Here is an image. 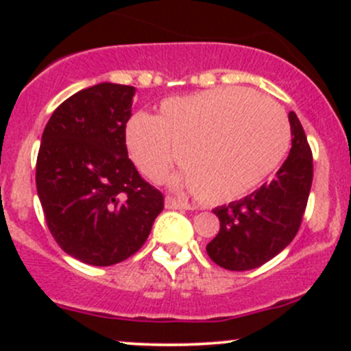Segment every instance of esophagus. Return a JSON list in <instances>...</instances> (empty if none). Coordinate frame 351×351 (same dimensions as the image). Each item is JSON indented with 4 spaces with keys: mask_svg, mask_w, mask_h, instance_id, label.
<instances>
[{
    "mask_svg": "<svg viewBox=\"0 0 351 351\" xmlns=\"http://www.w3.org/2000/svg\"><path fill=\"white\" fill-rule=\"evenodd\" d=\"M165 206L168 209H191V204L186 203V201L173 198V196H167L165 198Z\"/></svg>",
    "mask_w": 351,
    "mask_h": 351,
    "instance_id": "obj_1",
    "label": "esophagus"
}]
</instances>
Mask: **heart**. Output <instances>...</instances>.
<instances>
[{"label":"heart","instance_id":"b5f03b06","mask_svg":"<svg viewBox=\"0 0 351 351\" xmlns=\"http://www.w3.org/2000/svg\"><path fill=\"white\" fill-rule=\"evenodd\" d=\"M127 147L147 178L162 180L180 158L184 170L176 183L206 203H228L279 167L291 147V125L271 99L247 88H215L163 100L156 119L132 117Z\"/></svg>","mask_w":351,"mask_h":351}]
</instances>
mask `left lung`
Returning <instances> with one entry per match:
<instances>
[{"label":"left lung","mask_w":351,"mask_h":351,"mask_svg":"<svg viewBox=\"0 0 351 351\" xmlns=\"http://www.w3.org/2000/svg\"><path fill=\"white\" fill-rule=\"evenodd\" d=\"M292 148L276 178L239 201L216 208L219 232L208 256L228 271H251L284 251L299 231L312 188L313 163L295 112L289 114Z\"/></svg>","instance_id":"obj_1"}]
</instances>
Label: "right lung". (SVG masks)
Listing matches in <instances>:
<instances>
[{
	"label": "right lung",
	"mask_w": 351,
	"mask_h": 351,
	"mask_svg": "<svg viewBox=\"0 0 351 351\" xmlns=\"http://www.w3.org/2000/svg\"><path fill=\"white\" fill-rule=\"evenodd\" d=\"M135 87L102 82L56 108L43 132L36 188L59 247L80 263L112 265L145 244L163 195L128 158L125 127Z\"/></svg>",
	"instance_id": "right-lung-1"
}]
</instances>
